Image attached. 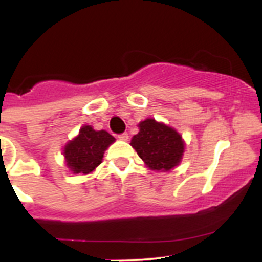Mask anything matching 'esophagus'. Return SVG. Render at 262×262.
<instances>
[{
	"instance_id": "1",
	"label": "esophagus",
	"mask_w": 262,
	"mask_h": 262,
	"mask_svg": "<svg viewBox=\"0 0 262 262\" xmlns=\"http://www.w3.org/2000/svg\"><path fill=\"white\" fill-rule=\"evenodd\" d=\"M118 138L120 139V141H128L129 136H128V133H121V134H119Z\"/></svg>"
}]
</instances>
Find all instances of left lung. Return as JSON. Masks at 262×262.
Masks as SVG:
<instances>
[{"label": "left lung", "instance_id": "1", "mask_svg": "<svg viewBox=\"0 0 262 262\" xmlns=\"http://www.w3.org/2000/svg\"><path fill=\"white\" fill-rule=\"evenodd\" d=\"M138 126L139 132L132 138L130 146L147 167L155 171H170L181 162L185 143L175 129L155 119H146Z\"/></svg>", "mask_w": 262, "mask_h": 262}]
</instances>
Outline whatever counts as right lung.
Listing matches in <instances>:
<instances>
[{"label":"right lung","mask_w":262,"mask_h":262,"mask_svg":"<svg viewBox=\"0 0 262 262\" xmlns=\"http://www.w3.org/2000/svg\"><path fill=\"white\" fill-rule=\"evenodd\" d=\"M115 138L106 130H95L91 125L80 129L76 138L66 144L64 155L67 167L73 173L87 175L102 162L105 150Z\"/></svg>","instance_id":"add662e5"}]
</instances>
